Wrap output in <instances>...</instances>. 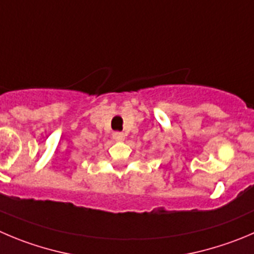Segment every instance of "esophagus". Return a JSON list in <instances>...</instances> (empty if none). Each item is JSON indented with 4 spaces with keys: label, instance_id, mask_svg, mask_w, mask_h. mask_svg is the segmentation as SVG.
Masks as SVG:
<instances>
[{
    "label": "esophagus",
    "instance_id": "1",
    "mask_svg": "<svg viewBox=\"0 0 254 254\" xmlns=\"http://www.w3.org/2000/svg\"><path fill=\"white\" fill-rule=\"evenodd\" d=\"M112 137H113V139H115V141L121 142V141H123V139H125V133H122V132H113Z\"/></svg>",
    "mask_w": 254,
    "mask_h": 254
}]
</instances>
